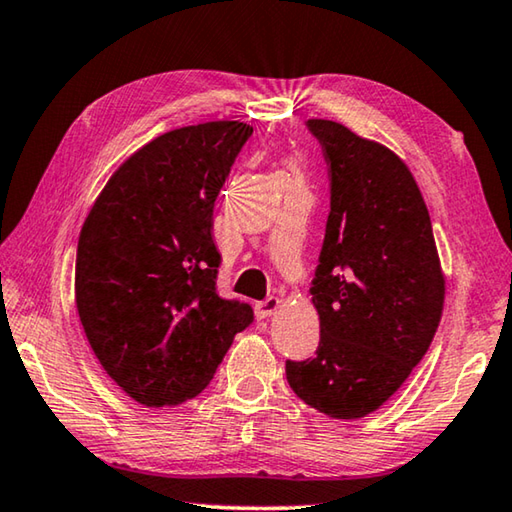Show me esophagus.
<instances>
[{
  "label": "esophagus",
  "mask_w": 512,
  "mask_h": 512,
  "mask_svg": "<svg viewBox=\"0 0 512 512\" xmlns=\"http://www.w3.org/2000/svg\"><path fill=\"white\" fill-rule=\"evenodd\" d=\"M280 307H282V300L271 296V298H266V300H259L257 305H255V311H257L259 318H268V316H273Z\"/></svg>",
  "instance_id": "1"
}]
</instances>
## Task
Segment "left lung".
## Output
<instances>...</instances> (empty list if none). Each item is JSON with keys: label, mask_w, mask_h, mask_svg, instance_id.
<instances>
[{"label": "left lung", "mask_w": 512, "mask_h": 512, "mask_svg": "<svg viewBox=\"0 0 512 512\" xmlns=\"http://www.w3.org/2000/svg\"><path fill=\"white\" fill-rule=\"evenodd\" d=\"M329 164V216L311 302L314 359L287 361L302 402L339 420L377 411L418 366L436 334L445 277L429 210L406 164L379 142L309 119Z\"/></svg>", "instance_id": "obj_1"}]
</instances>
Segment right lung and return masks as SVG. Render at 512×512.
Listing matches in <instances>:
<instances>
[{
	"instance_id": "1",
	"label": "right lung",
	"mask_w": 512,
	"mask_h": 512,
	"mask_svg": "<svg viewBox=\"0 0 512 512\" xmlns=\"http://www.w3.org/2000/svg\"><path fill=\"white\" fill-rule=\"evenodd\" d=\"M244 121L169 131L112 173L83 223L74 293L103 370L144 406H176L210 384L248 302L216 293L221 255L214 203L241 146Z\"/></svg>"
}]
</instances>
